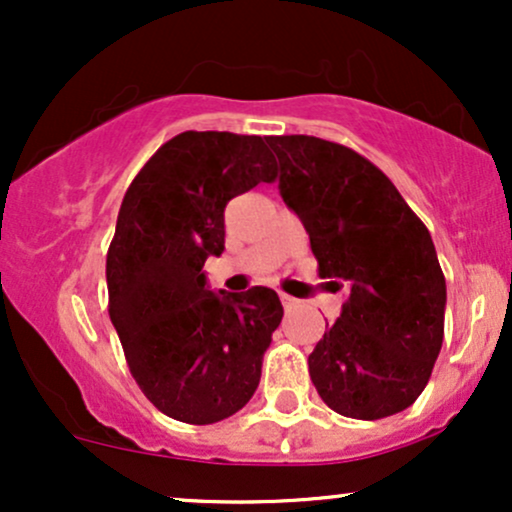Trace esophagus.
Returning <instances> with one entry per match:
<instances>
[{"label": "esophagus", "mask_w": 512, "mask_h": 512, "mask_svg": "<svg viewBox=\"0 0 512 512\" xmlns=\"http://www.w3.org/2000/svg\"><path fill=\"white\" fill-rule=\"evenodd\" d=\"M279 298H281V305H284L286 310H291V308H296L298 305V301L293 296H289V293H279Z\"/></svg>", "instance_id": "34e87169"}]
</instances>
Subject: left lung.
Masks as SVG:
<instances>
[{"label": "left lung", "mask_w": 512, "mask_h": 512, "mask_svg": "<svg viewBox=\"0 0 512 512\" xmlns=\"http://www.w3.org/2000/svg\"><path fill=\"white\" fill-rule=\"evenodd\" d=\"M279 192L310 236L342 315L308 356L327 407L375 421L416 402L443 346L445 276L424 221L378 166L308 134L267 137Z\"/></svg>", "instance_id": "left-lung-1"}]
</instances>
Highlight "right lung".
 I'll list each match as a JSON object with an SVG mask.
<instances>
[{
  "instance_id": "right-lung-1",
  "label": "right lung",
  "mask_w": 512,
  "mask_h": 512,
  "mask_svg": "<svg viewBox=\"0 0 512 512\" xmlns=\"http://www.w3.org/2000/svg\"><path fill=\"white\" fill-rule=\"evenodd\" d=\"M276 178L262 137L182 132L122 199L105 260L108 313L132 378L158 411L216 424L255 395L284 308L264 286L209 291L202 267L223 252L233 197Z\"/></svg>"
}]
</instances>
